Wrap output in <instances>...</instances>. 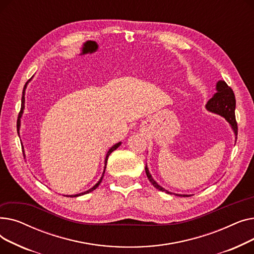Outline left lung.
Here are the masks:
<instances>
[{"label": "left lung", "mask_w": 254, "mask_h": 254, "mask_svg": "<svg viewBox=\"0 0 254 254\" xmlns=\"http://www.w3.org/2000/svg\"><path fill=\"white\" fill-rule=\"evenodd\" d=\"M216 89H217V92L215 93L214 96H213V98H211L208 101V103L206 105V108L211 112H214V113H217V114L223 116L226 120H228L230 125L232 126L234 131H235L236 141H237L238 124H237L236 115H235V108H236L235 93H234L233 89L228 84H226L225 81H222V80H220V81L217 82ZM145 172H146V175H147V178L149 179V181L151 182V184L154 186L155 189L172 194V192L163 189L161 185H158L153 180V178L151 177L150 173L148 171L147 166L145 167ZM176 195H181L182 196V194H176ZM183 196H189V195H183Z\"/></svg>", "instance_id": "8db88e82"}]
</instances>
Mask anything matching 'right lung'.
I'll use <instances>...</instances> for the list:
<instances>
[{"label":"right lung","instance_id":"right-lung-1","mask_svg":"<svg viewBox=\"0 0 254 254\" xmlns=\"http://www.w3.org/2000/svg\"><path fill=\"white\" fill-rule=\"evenodd\" d=\"M26 85V84H25ZM25 85H24V87H23V91H22V97H21V108H20V112H19V114H18V119H17V132H18V129H19V126H20V117H21V114H22V110H23V108H24V88H25ZM119 145H120V142L119 143H117V144H115L114 146H112V147L109 149V151L107 152V155H106V158H105V169H106V165H107V161H108V157H109V155L111 154V152L112 151H114L117 147H119ZM105 169H104V172H103V176L101 177V179L99 180V182L93 186V188H91L90 190H88L87 191H84V192H82V193H79V194H75V195H71V196H79V195H82V194H85V193H88V192H90V191H92V190H95L98 186L100 185V183L102 182V179H103V177H104V173H105Z\"/></svg>","mask_w":254,"mask_h":254}]
</instances>
